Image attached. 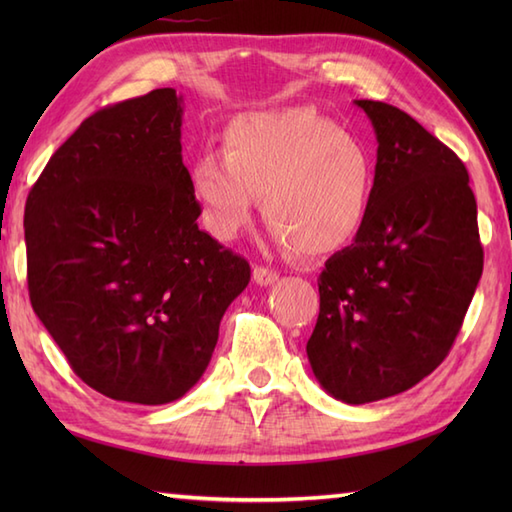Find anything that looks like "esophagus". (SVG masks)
<instances>
[{
  "label": "esophagus",
  "mask_w": 512,
  "mask_h": 512,
  "mask_svg": "<svg viewBox=\"0 0 512 512\" xmlns=\"http://www.w3.org/2000/svg\"><path fill=\"white\" fill-rule=\"evenodd\" d=\"M253 279H255V284H259V286H270V284H275V281L279 279V273H277V270H273V268L255 266L253 268Z\"/></svg>",
  "instance_id": "esophagus-1"
}]
</instances>
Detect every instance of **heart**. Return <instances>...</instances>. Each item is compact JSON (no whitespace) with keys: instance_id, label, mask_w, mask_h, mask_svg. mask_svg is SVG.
<instances>
[{"instance_id":"b5f03b06","label":"heart","mask_w":512,"mask_h":512,"mask_svg":"<svg viewBox=\"0 0 512 512\" xmlns=\"http://www.w3.org/2000/svg\"><path fill=\"white\" fill-rule=\"evenodd\" d=\"M374 189L369 147L310 107L235 116L224 151H204L191 169V193L213 237L235 239L262 195L270 237L308 257L354 242Z\"/></svg>"}]
</instances>
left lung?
Returning <instances> with one entry per match:
<instances>
[{
  "label": "left lung",
  "mask_w": 512,
  "mask_h": 512,
  "mask_svg": "<svg viewBox=\"0 0 512 512\" xmlns=\"http://www.w3.org/2000/svg\"><path fill=\"white\" fill-rule=\"evenodd\" d=\"M354 105L378 140L372 211L325 262L306 352L332 398L365 405L411 389L447 358L484 253L464 162L398 107Z\"/></svg>",
  "instance_id": "left-lung-1"
}]
</instances>
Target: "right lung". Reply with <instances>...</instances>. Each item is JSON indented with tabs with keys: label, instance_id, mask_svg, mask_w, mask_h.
I'll list each match as a JSON object with an SVG mask.
<instances>
[{
	"label": "right lung",
	"instance_id": "right-lung-1",
	"mask_svg": "<svg viewBox=\"0 0 512 512\" xmlns=\"http://www.w3.org/2000/svg\"><path fill=\"white\" fill-rule=\"evenodd\" d=\"M182 112L162 88L85 118L26 202L32 310L85 385L151 407L202 378L250 281L198 228Z\"/></svg>",
	"mask_w": 512,
	"mask_h": 512
}]
</instances>
